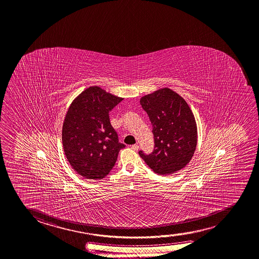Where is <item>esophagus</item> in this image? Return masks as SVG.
<instances>
[{
    "mask_svg": "<svg viewBox=\"0 0 259 259\" xmlns=\"http://www.w3.org/2000/svg\"><path fill=\"white\" fill-rule=\"evenodd\" d=\"M131 148L133 149V150H135V151H137L138 148H139V146H138V144H133L131 146Z\"/></svg>",
    "mask_w": 259,
    "mask_h": 259,
    "instance_id": "34e87169",
    "label": "esophagus"
}]
</instances>
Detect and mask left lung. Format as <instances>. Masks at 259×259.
<instances>
[{
  "instance_id": "left-lung-1",
  "label": "left lung",
  "mask_w": 259,
  "mask_h": 259,
  "mask_svg": "<svg viewBox=\"0 0 259 259\" xmlns=\"http://www.w3.org/2000/svg\"><path fill=\"white\" fill-rule=\"evenodd\" d=\"M140 104L153 125L154 150L141 158L157 174L182 170L195 152L198 132L195 117L185 99L174 90L163 88L145 95Z\"/></svg>"
}]
</instances>
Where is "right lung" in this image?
<instances>
[{"instance_id":"right-lung-1","label":"right lung","mask_w":259,"mask_h":259,"mask_svg":"<svg viewBox=\"0 0 259 259\" xmlns=\"http://www.w3.org/2000/svg\"><path fill=\"white\" fill-rule=\"evenodd\" d=\"M123 99L93 85L68 107L62 126L64 152L69 164L84 178L106 177L124 147L109 119V112Z\"/></svg>"}]
</instances>
